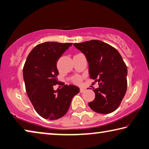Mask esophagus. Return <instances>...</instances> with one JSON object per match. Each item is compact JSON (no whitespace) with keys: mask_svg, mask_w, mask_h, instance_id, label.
<instances>
[{"mask_svg":"<svg viewBox=\"0 0 149 149\" xmlns=\"http://www.w3.org/2000/svg\"><path fill=\"white\" fill-rule=\"evenodd\" d=\"M85 91H86V89L85 88H81L80 89V92H81V93H82V92H84Z\"/></svg>","mask_w":149,"mask_h":149,"instance_id":"esophagus-1","label":"esophagus"}]
</instances>
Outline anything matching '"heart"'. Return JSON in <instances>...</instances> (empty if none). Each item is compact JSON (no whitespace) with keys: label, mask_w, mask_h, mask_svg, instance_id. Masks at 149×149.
<instances>
[{"label":"heart","mask_w":149,"mask_h":149,"mask_svg":"<svg viewBox=\"0 0 149 149\" xmlns=\"http://www.w3.org/2000/svg\"><path fill=\"white\" fill-rule=\"evenodd\" d=\"M80 80H81V79H80V78L79 77V76H76L75 77H74V79H73V82H74V83H79V82H80Z\"/></svg>","instance_id":"heart-1"}]
</instances>
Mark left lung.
<instances>
[{"label": "left lung", "instance_id": "8db88e82", "mask_svg": "<svg viewBox=\"0 0 149 149\" xmlns=\"http://www.w3.org/2000/svg\"><path fill=\"white\" fill-rule=\"evenodd\" d=\"M86 56L90 78L97 82L95 99L88 103L92 110L107 114L116 110L125 96L127 86V68L116 48L99 40L74 43ZM94 83V82H93Z\"/></svg>", "mask_w": 149, "mask_h": 149}]
</instances>
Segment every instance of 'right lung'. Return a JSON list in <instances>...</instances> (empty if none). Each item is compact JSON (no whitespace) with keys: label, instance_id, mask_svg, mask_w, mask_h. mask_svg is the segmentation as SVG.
<instances>
[{"label":"right lung","instance_id":"1","mask_svg":"<svg viewBox=\"0 0 149 149\" xmlns=\"http://www.w3.org/2000/svg\"><path fill=\"white\" fill-rule=\"evenodd\" d=\"M72 43L45 42L38 44L29 53L23 68L26 91L36 112L43 118L55 120L62 118L69 109L72 97L80 92L77 86L60 85L57 63Z\"/></svg>","mask_w":149,"mask_h":149}]
</instances>
